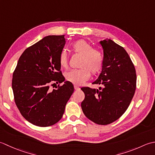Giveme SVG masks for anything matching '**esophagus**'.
<instances>
[{"label":"esophagus","instance_id":"1","mask_svg":"<svg viewBox=\"0 0 155 155\" xmlns=\"http://www.w3.org/2000/svg\"><path fill=\"white\" fill-rule=\"evenodd\" d=\"M74 89L75 90H80V87L76 86V85H75V86H74Z\"/></svg>","mask_w":155,"mask_h":155}]
</instances>
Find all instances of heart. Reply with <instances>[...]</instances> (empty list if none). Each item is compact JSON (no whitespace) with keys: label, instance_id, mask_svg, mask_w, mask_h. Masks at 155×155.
Masks as SVG:
<instances>
[{"label":"heart","instance_id":"1","mask_svg":"<svg viewBox=\"0 0 155 155\" xmlns=\"http://www.w3.org/2000/svg\"><path fill=\"white\" fill-rule=\"evenodd\" d=\"M74 51L81 56L79 69H73L65 73L66 80L75 85H81L90 78L91 73L95 75L103 66V55L98 50L94 49L89 43L84 39L78 40L72 45ZM59 64L63 68L68 65V55L65 50L60 53Z\"/></svg>","mask_w":155,"mask_h":155}]
</instances>
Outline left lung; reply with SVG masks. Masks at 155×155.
Wrapping results in <instances>:
<instances>
[{"label":"left lung","mask_w":155,"mask_h":155,"mask_svg":"<svg viewBox=\"0 0 155 155\" xmlns=\"http://www.w3.org/2000/svg\"><path fill=\"white\" fill-rule=\"evenodd\" d=\"M100 44L104 49L102 70L93 84L102 87H81L85 98L81 106L91 121L107 125L120 118L128 108L137 87V74L124 47L108 39Z\"/></svg>","instance_id":"8db88e82"}]
</instances>
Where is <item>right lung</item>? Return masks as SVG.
<instances>
[{
  "instance_id": "1",
  "label": "right lung",
  "mask_w": 155,
  "mask_h": 155,
  "mask_svg": "<svg viewBox=\"0 0 155 155\" xmlns=\"http://www.w3.org/2000/svg\"><path fill=\"white\" fill-rule=\"evenodd\" d=\"M65 44L64 35H49L28 47L22 53L12 75V88L16 105L21 115L41 127L59 122L74 91L68 81L58 89L65 78L59 58Z\"/></svg>"
}]
</instances>
